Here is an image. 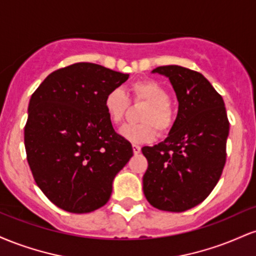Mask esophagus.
Here are the masks:
<instances>
[{
	"label": "esophagus",
	"instance_id": "34e87169",
	"mask_svg": "<svg viewBox=\"0 0 256 256\" xmlns=\"http://www.w3.org/2000/svg\"><path fill=\"white\" fill-rule=\"evenodd\" d=\"M132 149H134V155L140 154V146L134 144V146H132Z\"/></svg>",
	"mask_w": 256,
	"mask_h": 256
}]
</instances>
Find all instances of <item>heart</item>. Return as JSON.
Returning <instances> with one entry per match:
<instances>
[{
    "instance_id": "1",
    "label": "heart",
    "mask_w": 256,
    "mask_h": 256,
    "mask_svg": "<svg viewBox=\"0 0 256 256\" xmlns=\"http://www.w3.org/2000/svg\"><path fill=\"white\" fill-rule=\"evenodd\" d=\"M131 98L134 102H144L146 107L140 114V124H125L119 130L120 136L131 143H149L156 137V127L161 134L171 130L174 122L173 110L170 106L167 90L158 82L144 79L134 82L130 85ZM128 96L120 88H114L106 94L104 107L108 119L113 124H119L128 110Z\"/></svg>"
}]
</instances>
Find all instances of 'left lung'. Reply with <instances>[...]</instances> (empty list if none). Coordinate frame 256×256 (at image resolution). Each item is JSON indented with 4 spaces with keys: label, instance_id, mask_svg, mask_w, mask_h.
<instances>
[{
    "label": "left lung",
    "instance_id": "8db88e82",
    "mask_svg": "<svg viewBox=\"0 0 256 256\" xmlns=\"http://www.w3.org/2000/svg\"><path fill=\"white\" fill-rule=\"evenodd\" d=\"M152 73L170 79L179 106L168 137L142 148L148 160L143 192L158 210L184 212L201 204L218 183L230 122L224 100L201 73L177 64Z\"/></svg>",
    "mask_w": 256,
    "mask_h": 256
}]
</instances>
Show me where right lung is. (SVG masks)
<instances>
[{
  "label": "right lung",
  "instance_id": "add662e5",
  "mask_svg": "<svg viewBox=\"0 0 256 256\" xmlns=\"http://www.w3.org/2000/svg\"><path fill=\"white\" fill-rule=\"evenodd\" d=\"M128 74L78 62L56 70L32 94L24 130L34 182L55 206L89 213L108 202L113 179L134 155L104 100Z\"/></svg>",
  "mask_w": 256,
  "mask_h": 256
}]
</instances>
